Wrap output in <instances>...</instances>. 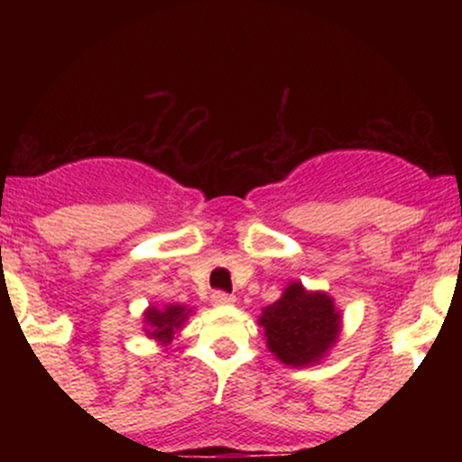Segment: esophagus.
<instances>
[{
  "label": "esophagus",
  "instance_id": "1",
  "mask_svg": "<svg viewBox=\"0 0 462 462\" xmlns=\"http://www.w3.org/2000/svg\"><path fill=\"white\" fill-rule=\"evenodd\" d=\"M232 301H235V295H230V292H226V291H217L212 295V304H217V306H227V304H232Z\"/></svg>",
  "mask_w": 462,
  "mask_h": 462
}]
</instances>
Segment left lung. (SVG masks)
<instances>
[{
    "label": "left lung",
    "mask_w": 462,
    "mask_h": 462,
    "mask_svg": "<svg viewBox=\"0 0 462 462\" xmlns=\"http://www.w3.org/2000/svg\"><path fill=\"white\" fill-rule=\"evenodd\" d=\"M339 319L328 295L309 292L301 283H291L282 300L265 306L259 324L277 360L306 366L318 362L333 346L339 335Z\"/></svg>",
    "instance_id": "8db88e82"
}]
</instances>
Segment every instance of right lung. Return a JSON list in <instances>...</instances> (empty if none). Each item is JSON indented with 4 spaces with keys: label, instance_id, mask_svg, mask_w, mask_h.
Returning <instances> with one entry per match:
<instances>
[{
    "label": "right lung",
    "instance_id": "add662e5",
    "mask_svg": "<svg viewBox=\"0 0 462 462\" xmlns=\"http://www.w3.org/2000/svg\"><path fill=\"white\" fill-rule=\"evenodd\" d=\"M188 310L185 306H165V309H149L144 313V324H147L149 337L158 339V342H170L174 337V330L180 328Z\"/></svg>",
    "mask_w": 462,
    "mask_h": 462
}]
</instances>
